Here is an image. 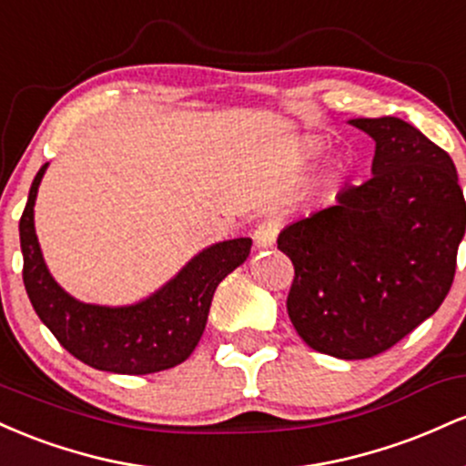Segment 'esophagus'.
<instances>
[{
	"label": "esophagus",
	"mask_w": 466,
	"mask_h": 466,
	"mask_svg": "<svg viewBox=\"0 0 466 466\" xmlns=\"http://www.w3.org/2000/svg\"><path fill=\"white\" fill-rule=\"evenodd\" d=\"M278 232H280V221L278 218H263L254 229V238L258 248H274Z\"/></svg>",
	"instance_id": "esophagus-1"
}]
</instances>
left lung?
Here are the masks:
<instances>
[{
	"mask_svg": "<svg viewBox=\"0 0 466 466\" xmlns=\"http://www.w3.org/2000/svg\"><path fill=\"white\" fill-rule=\"evenodd\" d=\"M377 142L372 177L291 223L287 311L324 355L368 360L436 313L451 289L466 203L451 157L400 117L350 120Z\"/></svg>",
	"mask_w": 466,
	"mask_h": 466,
	"instance_id": "1",
	"label": "left lung"
}]
</instances>
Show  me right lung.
I'll list each match as a JSON object with an SVG mask.
<instances>
[{
    "mask_svg": "<svg viewBox=\"0 0 466 466\" xmlns=\"http://www.w3.org/2000/svg\"><path fill=\"white\" fill-rule=\"evenodd\" d=\"M46 168L41 166L32 181L19 221L24 285L41 322L69 355L96 370L151 374L188 360L206 329L218 282L248 260L251 238L203 249L168 285L131 307L83 304L50 276L35 234V199Z\"/></svg>",
    "mask_w": 466,
    "mask_h": 466,
    "instance_id": "obj_1",
    "label": "right lung"
}]
</instances>
